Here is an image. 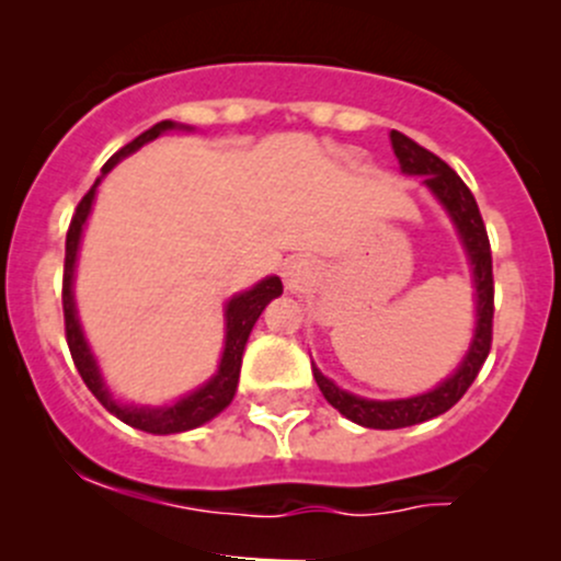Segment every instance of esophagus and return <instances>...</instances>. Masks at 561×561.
<instances>
[{"label": "esophagus", "instance_id": "34e87169", "mask_svg": "<svg viewBox=\"0 0 561 561\" xmlns=\"http://www.w3.org/2000/svg\"><path fill=\"white\" fill-rule=\"evenodd\" d=\"M307 274H309V271H307V263H304V260L293 257V260H287V263H285V282L290 287L304 285Z\"/></svg>", "mask_w": 561, "mask_h": 561}]
</instances>
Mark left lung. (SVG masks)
Here are the masks:
<instances>
[{
	"instance_id": "obj_1",
	"label": "left lung",
	"mask_w": 561,
	"mask_h": 561,
	"mask_svg": "<svg viewBox=\"0 0 561 561\" xmlns=\"http://www.w3.org/2000/svg\"><path fill=\"white\" fill-rule=\"evenodd\" d=\"M390 146L399 160V168L404 175H421L426 190L437 197L439 206L445 208L448 219L454 222L458 241H461L463 254H467L469 271H472V298H474V331L469 350L463 353L461 364L456 366L454 375L445 377L439 386H434L426 393L407 396V399H364L350 390L339 388L336 382L328 380L320 369L312 364L314 380L320 386L328 404L336 407L347 421L358 423L366 428H404L415 423L432 421L443 415L450 407L467 393L478 377L480 366L485 364L491 350V320H494V276H491V247L485 236L483 217L478 211L472 192L467 190L454 168L445 165L437 154L417 146L407 135L390 129Z\"/></svg>"
}]
</instances>
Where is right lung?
<instances>
[{"mask_svg": "<svg viewBox=\"0 0 561 561\" xmlns=\"http://www.w3.org/2000/svg\"><path fill=\"white\" fill-rule=\"evenodd\" d=\"M171 129H186L192 133V127L179 122H160L151 129L140 133L133 144H127L124 149H118L116 154L103 165V175L92 184V190L83 195V201L78 203L76 214H72L70 230H67V244H65V285H61V307H65V331H67V344H70L72 360H76L78 375L83 377L87 388L98 396L100 404L105 407L111 415H116L118 421L127 423V426L140 428L146 434H181L190 432V428L203 426V423L214 421L225 407L233 401L236 388H239V375H241V358H244V347L249 342V333H252L254 322L263 314V309L268 307L274 298L282 296V279L279 276H265L257 285H252L249 290L236 293L233 298H228L225 304V347L222 358H219L217 371L211 375V380L203 382L201 388L190 390L181 399L168 401V404H133V401H122L113 396V390L107 388L103 371H100L98 358H94L92 347H89V339L83 333L81 317H78L76 307V265H78V249H81V236L87 228V219L92 214L94 197H98L100 181L105 179L124 157L135 154L140 146L151 144L154 138H160L162 133H171Z\"/></svg>", "mask_w": 561, "mask_h": 561, "instance_id": "1", "label": "right lung"}]
</instances>
